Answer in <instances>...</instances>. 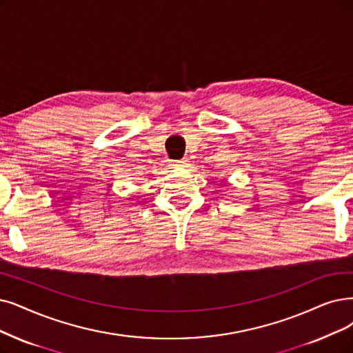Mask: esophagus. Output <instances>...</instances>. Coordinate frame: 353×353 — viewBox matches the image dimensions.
<instances>
[{
	"instance_id": "1",
	"label": "esophagus",
	"mask_w": 353,
	"mask_h": 353,
	"mask_svg": "<svg viewBox=\"0 0 353 353\" xmlns=\"http://www.w3.org/2000/svg\"><path fill=\"white\" fill-rule=\"evenodd\" d=\"M187 159H179V161H174L172 166H187Z\"/></svg>"
}]
</instances>
